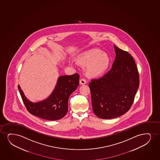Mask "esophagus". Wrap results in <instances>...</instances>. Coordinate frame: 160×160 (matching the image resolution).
I'll return each instance as SVG.
<instances>
[{"mask_svg":"<svg viewBox=\"0 0 160 160\" xmlns=\"http://www.w3.org/2000/svg\"><path fill=\"white\" fill-rule=\"evenodd\" d=\"M86 83H87V81L85 80V78H82L79 81L80 84H85Z\"/></svg>","mask_w":160,"mask_h":160,"instance_id":"1","label":"esophagus"}]
</instances>
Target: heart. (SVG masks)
Segmentation results:
<instances>
[{
	"mask_svg": "<svg viewBox=\"0 0 160 160\" xmlns=\"http://www.w3.org/2000/svg\"><path fill=\"white\" fill-rule=\"evenodd\" d=\"M78 62L82 65H87L86 70L91 76H99L107 70L110 60L107 55L98 49L87 51L78 57Z\"/></svg>",
	"mask_w": 160,
	"mask_h": 160,
	"instance_id": "obj_1",
	"label": "heart"
}]
</instances>
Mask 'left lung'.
<instances>
[{
    "label": "left lung",
    "instance_id": "obj_1",
    "mask_svg": "<svg viewBox=\"0 0 160 160\" xmlns=\"http://www.w3.org/2000/svg\"><path fill=\"white\" fill-rule=\"evenodd\" d=\"M115 59L103 76L91 79V103L93 112L102 119L123 115L133 104L139 84V73L131 55L114 45Z\"/></svg>",
    "mask_w": 160,
    "mask_h": 160
}]
</instances>
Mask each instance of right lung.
<instances>
[{
    "instance_id": "add662e5",
    "label": "right lung",
    "mask_w": 160,
    "mask_h": 160,
    "mask_svg": "<svg viewBox=\"0 0 160 160\" xmlns=\"http://www.w3.org/2000/svg\"><path fill=\"white\" fill-rule=\"evenodd\" d=\"M79 79L77 73L59 77L52 93L47 99L37 103L29 101L19 85L18 88L22 101L30 113L42 119L55 121L62 118L67 114L69 97L79 85Z\"/></svg>"
}]
</instances>
